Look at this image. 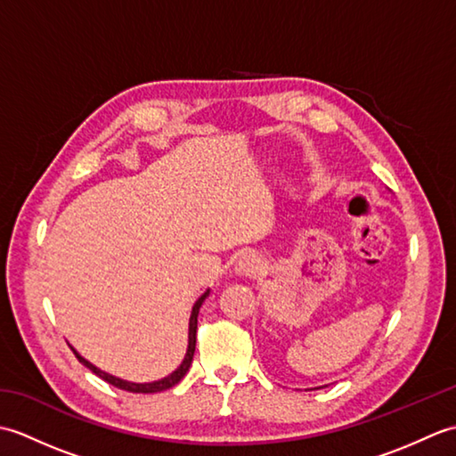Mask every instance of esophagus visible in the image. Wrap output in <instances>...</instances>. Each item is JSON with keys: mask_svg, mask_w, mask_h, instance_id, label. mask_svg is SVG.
Returning a JSON list of instances; mask_svg holds the SVG:
<instances>
[{"mask_svg": "<svg viewBox=\"0 0 456 456\" xmlns=\"http://www.w3.org/2000/svg\"><path fill=\"white\" fill-rule=\"evenodd\" d=\"M263 268H265L263 258L255 253H245L240 255L235 263V274H239L240 278H256L260 273H263Z\"/></svg>", "mask_w": 456, "mask_h": 456, "instance_id": "1", "label": "esophagus"}]
</instances>
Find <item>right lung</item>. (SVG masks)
Here are the masks:
<instances>
[{
	"label": "right lung",
	"mask_w": 456,
	"mask_h": 456,
	"mask_svg": "<svg viewBox=\"0 0 456 456\" xmlns=\"http://www.w3.org/2000/svg\"><path fill=\"white\" fill-rule=\"evenodd\" d=\"M209 296V289H206V292H203L200 297H198V302L193 304V307H191V315H190V329H188V351H186V356H183V361H182V364L176 368V370H174L172 374H168L167 378H160V380H157V382H144V384H137V382H129V380H123V378H118V376H111V374H108V372H103V370H100L98 366H94L90 361H86L84 356H80L78 354V351H76V348H72L74 351V354H76V358H78V361L86 366V368H90V370L95 374V376H100L102 380H105L108 384H111V386H115V388H119V390H125V392H133V394H157V392H164V390H168V388H172V386H176L183 376H186V372L190 370V364H191V358H193V353H196V331H198V314H200V307H201V304L206 302V297Z\"/></svg>",
	"instance_id": "1"
}]
</instances>
